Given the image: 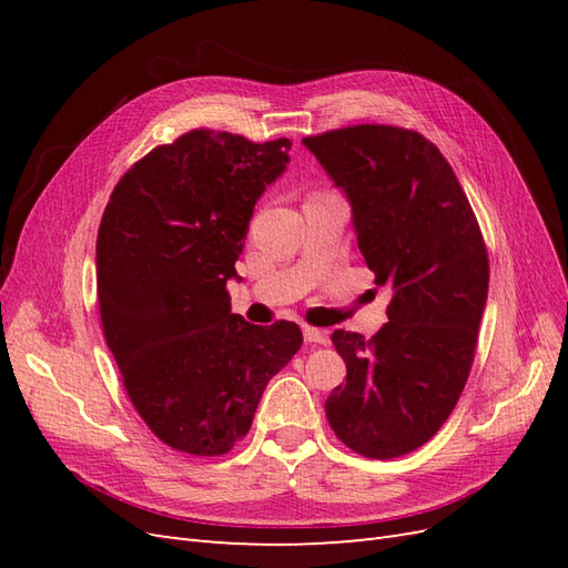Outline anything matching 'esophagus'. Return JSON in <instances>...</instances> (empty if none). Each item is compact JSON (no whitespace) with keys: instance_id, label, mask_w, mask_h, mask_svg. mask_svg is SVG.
Masks as SVG:
<instances>
[{"instance_id":"34e87169","label":"esophagus","mask_w":568,"mask_h":568,"mask_svg":"<svg viewBox=\"0 0 568 568\" xmlns=\"http://www.w3.org/2000/svg\"><path fill=\"white\" fill-rule=\"evenodd\" d=\"M303 338L305 343H315V346H326L329 343V334L315 329V326H303Z\"/></svg>"}]
</instances>
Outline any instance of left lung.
I'll return each instance as SVG.
<instances>
[{
	"instance_id": "left-lung-1",
	"label": "left lung",
	"mask_w": 568,
	"mask_h": 568,
	"mask_svg": "<svg viewBox=\"0 0 568 568\" xmlns=\"http://www.w3.org/2000/svg\"><path fill=\"white\" fill-rule=\"evenodd\" d=\"M303 144L348 194L359 253L393 294L369 341L332 334L348 374L326 419L357 455L403 457L438 434L469 379L490 277L484 234L450 163L415 130L363 123Z\"/></svg>"
}]
</instances>
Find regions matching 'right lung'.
<instances>
[{
  "label": "right lung",
  "instance_id": "add662e5",
  "mask_svg": "<svg viewBox=\"0 0 568 568\" xmlns=\"http://www.w3.org/2000/svg\"><path fill=\"white\" fill-rule=\"evenodd\" d=\"M291 140L189 130L115 184L97 236L106 346L136 415L168 448L230 453L267 382L303 343L298 324L230 311L253 205L288 163Z\"/></svg>",
  "mask_w": 568,
  "mask_h": 568
}]
</instances>
